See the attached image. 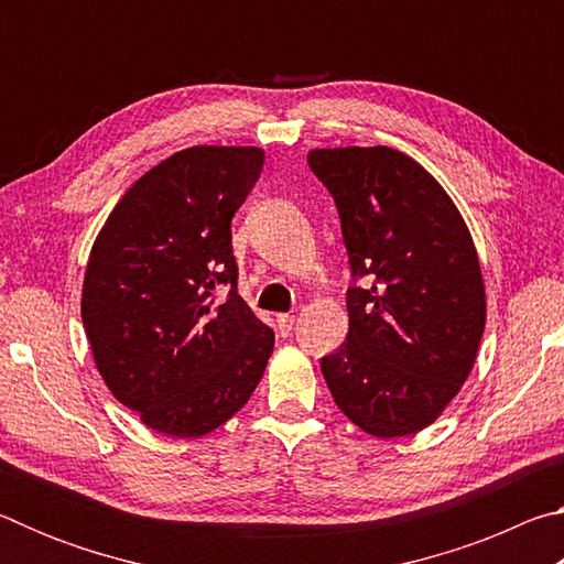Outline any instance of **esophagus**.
Masks as SVG:
<instances>
[{"mask_svg":"<svg viewBox=\"0 0 564 564\" xmlns=\"http://www.w3.org/2000/svg\"><path fill=\"white\" fill-rule=\"evenodd\" d=\"M275 323H279L281 336H291V330L295 326V316H289V313H281V316L275 318Z\"/></svg>","mask_w":564,"mask_h":564,"instance_id":"34e87169","label":"esophagus"}]
</instances>
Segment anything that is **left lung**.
<instances>
[{"instance_id":"1","label":"left lung","mask_w":564,"mask_h":564,"mask_svg":"<svg viewBox=\"0 0 564 564\" xmlns=\"http://www.w3.org/2000/svg\"><path fill=\"white\" fill-rule=\"evenodd\" d=\"M336 198L350 269L348 338L321 360L336 405L388 441L425 431L475 366L488 295L470 228L447 191L390 147L313 149Z\"/></svg>"}]
</instances>
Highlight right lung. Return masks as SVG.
Listing matches in <instances>:
<instances>
[{"mask_svg":"<svg viewBox=\"0 0 564 564\" xmlns=\"http://www.w3.org/2000/svg\"><path fill=\"white\" fill-rule=\"evenodd\" d=\"M259 147H191L149 169L91 246L82 321L111 395L169 437H204L263 378L273 330L236 291L231 218L263 169ZM231 284L224 304L215 291Z\"/></svg>","mask_w":564,"mask_h":564,"instance_id":"right-lung-1","label":"right lung"}]
</instances>
